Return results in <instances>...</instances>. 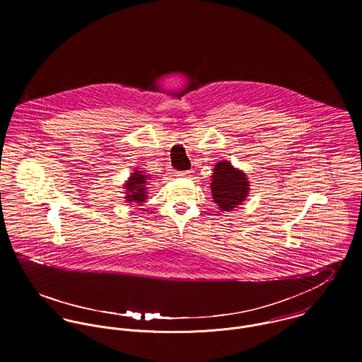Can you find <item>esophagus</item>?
<instances>
[{"instance_id": "esophagus-1", "label": "esophagus", "mask_w": 362, "mask_h": 362, "mask_svg": "<svg viewBox=\"0 0 362 362\" xmlns=\"http://www.w3.org/2000/svg\"><path fill=\"white\" fill-rule=\"evenodd\" d=\"M188 174H189V171H177V173H175L177 177H185V175H188Z\"/></svg>"}]
</instances>
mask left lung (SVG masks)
<instances>
[{
    "label": "left lung",
    "instance_id": "8db88e82",
    "mask_svg": "<svg viewBox=\"0 0 362 362\" xmlns=\"http://www.w3.org/2000/svg\"><path fill=\"white\" fill-rule=\"evenodd\" d=\"M210 189L218 209L230 211L241 205L248 197L250 181L243 170L235 168L228 160H220L214 164Z\"/></svg>",
    "mask_w": 362,
    "mask_h": 362
}]
</instances>
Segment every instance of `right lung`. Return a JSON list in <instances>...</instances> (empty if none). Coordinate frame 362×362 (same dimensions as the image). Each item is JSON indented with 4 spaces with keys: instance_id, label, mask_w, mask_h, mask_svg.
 Wrapping results in <instances>:
<instances>
[{
    "instance_id": "right-lung-1",
    "label": "right lung",
    "mask_w": 362,
    "mask_h": 362,
    "mask_svg": "<svg viewBox=\"0 0 362 362\" xmlns=\"http://www.w3.org/2000/svg\"><path fill=\"white\" fill-rule=\"evenodd\" d=\"M149 174L142 168H135L134 173L128 177L122 188L125 189V202L134 207V205L141 206L148 199V189H149Z\"/></svg>"
}]
</instances>
